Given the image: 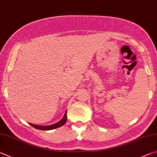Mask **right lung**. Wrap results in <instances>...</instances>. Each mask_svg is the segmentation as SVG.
I'll list each match as a JSON object with an SVG mask.
<instances>
[{
	"label": "right lung",
	"mask_w": 157,
	"mask_h": 157,
	"mask_svg": "<svg viewBox=\"0 0 157 157\" xmlns=\"http://www.w3.org/2000/svg\"><path fill=\"white\" fill-rule=\"evenodd\" d=\"M67 111L65 112L63 118H62L60 121H58V123H56L52 125H50V126H38V125H34L32 124H29L31 126L36 128V129H39V130H53V129H56V128H58L59 127H60L62 126L66 123L67 121Z\"/></svg>",
	"instance_id": "right-lung-1"
}]
</instances>
